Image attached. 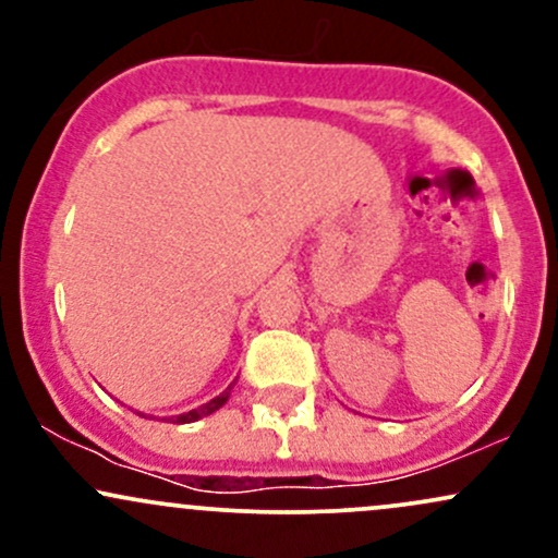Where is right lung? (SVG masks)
Masks as SVG:
<instances>
[{
	"instance_id": "add662e5",
	"label": "right lung",
	"mask_w": 558,
	"mask_h": 558,
	"mask_svg": "<svg viewBox=\"0 0 558 558\" xmlns=\"http://www.w3.org/2000/svg\"><path fill=\"white\" fill-rule=\"evenodd\" d=\"M233 388V386H230ZM230 388H226L222 390L220 396H217V399H213V401H207V403H202V407H196V409H191V412H185V414H178V417H168L170 422H175V425H185V422H196V420H202V417H207V414H213V412H217V409L222 407V403L228 401V396H230Z\"/></svg>"
}]
</instances>
